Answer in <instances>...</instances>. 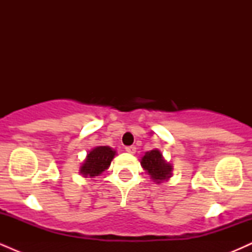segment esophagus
Returning <instances> with one entry per match:
<instances>
[{"label": "esophagus", "mask_w": 252, "mask_h": 252, "mask_svg": "<svg viewBox=\"0 0 252 252\" xmlns=\"http://www.w3.org/2000/svg\"><path fill=\"white\" fill-rule=\"evenodd\" d=\"M126 152L130 153V154H135V153H136V147L135 146L126 147Z\"/></svg>", "instance_id": "obj_1"}]
</instances>
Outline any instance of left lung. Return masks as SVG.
I'll use <instances>...</instances> for the list:
<instances>
[{
  "label": "left lung",
  "instance_id": "1",
  "mask_svg": "<svg viewBox=\"0 0 252 252\" xmlns=\"http://www.w3.org/2000/svg\"><path fill=\"white\" fill-rule=\"evenodd\" d=\"M141 164L154 181L158 182L166 180L172 175V166L163 160L162 154L158 149H153L146 153L141 160Z\"/></svg>",
  "mask_w": 252,
  "mask_h": 252
}]
</instances>
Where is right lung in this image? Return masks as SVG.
<instances>
[{
    "label": "right lung",
    "mask_w": 252,
    "mask_h": 252,
    "mask_svg": "<svg viewBox=\"0 0 252 252\" xmlns=\"http://www.w3.org/2000/svg\"><path fill=\"white\" fill-rule=\"evenodd\" d=\"M114 156L115 152L109 147H97L88 154L86 161L80 167V173L91 178L102 174L104 170L109 168Z\"/></svg>",
    "instance_id": "right-lung-1"
}]
</instances>
